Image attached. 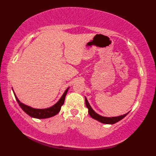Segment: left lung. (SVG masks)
Wrapping results in <instances>:
<instances>
[{
  "label": "left lung",
  "mask_w": 156,
  "mask_h": 156,
  "mask_svg": "<svg viewBox=\"0 0 156 156\" xmlns=\"http://www.w3.org/2000/svg\"><path fill=\"white\" fill-rule=\"evenodd\" d=\"M85 105H86L87 108H88V112L89 114L91 116V118H93L94 119L98 120V121L104 123V124H110V125H112V124L116 123L117 122L120 121V120H122V119L125 118V117L129 113L127 112L125 114H123V115H120L119 116H115V117H105L100 115V114H97L95 111L92 109V108L89 104L88 101L87 100V98L85 97Z\"/></svg>",
  "instance_id": "8db88e82"
}]
</instances>
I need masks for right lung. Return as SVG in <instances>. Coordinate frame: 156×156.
<instances>
[{
  "label": "right lung",
  "mask_w": 156,
  "mask_h": 156,
  "mask_svg": "<svg viewBox=\"0 0 156 156\" xmlns=\"http://www.w3.org/2000/svg\"><path fill=\"white\" fill-rule=\"evenodd\" d=\"M69 89V87L66 89L65 91L64 92V94H63V95L61 96V98H60V100L57 101L55 105H53L50 108H44V109L34 108L32 107L27 106V105L23 104L19 100L17 97L16 96L14 91H13V93L17 103L19 104V105H20V106L21 108V109L23 110L25 113L27 114L28 115L30 116L31 117H33V118L41 119H47V118H50V117L54 116L60 112L61 106H62L63 104H64L65 96L66 94H67Z\"/></svg>",
  "instance_id": "obj_1"
}]
</instances>
